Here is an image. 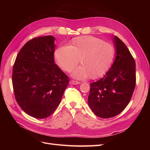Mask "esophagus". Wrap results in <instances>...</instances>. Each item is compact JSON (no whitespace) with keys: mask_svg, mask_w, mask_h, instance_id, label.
<instances>
[{"mask_svg":"<svg viewBox=\"0 0 150 150\" xmlns=\"http://www.w3.org/2000/svg\"><path fill=\"white\" fill-rule=\"evenodd\" d=\"M81 83L78 82V81H73V80H71L69 81V84H72V85H75V84H79Z\"/></svg>","mask_w":150,"mask_h":150,"instance_id":"34e87169","label":"esophagus"}]
</instances>
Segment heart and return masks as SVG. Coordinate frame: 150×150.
I'll return each instance as SVG.
<instances>
[{
    "label": "heart",
    "instance_id": "obj_1",
    "mask_svg": "<svg viewBox=\"0 0 150 150\" xmlns=\"http://www.w3.org/2000/svg\"><path fill=\"white\" fill-rule=\"evenodd\" d=\"M115 49L111 44L92 36L75 39L71 46L58 47L55 52L57 62L63 70L71 71L79 61L83 66L72 71L74 78L83 79L91 75L96 78L105 74L112 65Z\"/></svg>",
    "mask_w": 150,
    "mask_h": 150
}]
</instances>
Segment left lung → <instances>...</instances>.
<instances>
[{
    "label": "left lung",
    "mask_w": 150,
    "mask_h": 150,
    "mask_svg": "<svg viewBox=\"0 0 150 150\" xmlns=\"http://www.w3.org/2000/svg\"><path fill=\"white\" fill-rule=\"evenodd\" d=\"M115 59L102 78L90 84L88 105L102 118L114 117L130 101L136 85V64L129 49L116 36L112 38Z\"/></svg>",
    "instance_id": "1"
}]
</instances>
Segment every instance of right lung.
Returning <instances> with one entry per match:
<instances>
[{
	"mask_svg": "<svg viewBox=\"0 0 150 150\" xmlns=\"http://www.w3.org/2000/svg\"><path fill=\"white\" fill-rule=\"evenodd\" d=\"M55 38L30 40L18 53L12 71V85L18 104L38 119L49 117L60 104L69 78L55 64Z\"/></svg>",
	"mask_w": 150,
	"mask_h": 150,
	"instance_id": "add662e5",
	"label": "right lung"
}]
</instances>
